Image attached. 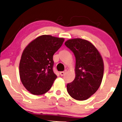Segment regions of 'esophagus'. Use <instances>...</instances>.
I'll return each mask as SVG.
<instances>
[{"label": "esophagus", "mask_w": 122, "mask_h": 122, "mask_svg": "<svg viewBox=\"0 0 122 122\" xmlns=\"http://www.w3.org/2000/svg\"><path fill=\"white\" fill-rule=\"evenodd\" d=\"M66 73V70H65V71H62V72H60V74L61 76H64L65 75Z\"/></svg>", "instance_id": "esophagus-1"}]
</instances>
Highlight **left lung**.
Returning <instances> with one entry per match:
<instances>
[{
  "instance_id": "1",
  "label": "left lung",
  "mask_w": 122,
  "mask_h": 122,
  "mask_svg": "<svg viewBox=\"0 0 122 122\" xmlns=\"http://www.w3.org/2000/svg\"><path fill=\"white\" fill-rule=\"evenodd\" d=\"M65 45L76 57L75 79L67 84V91L76 100H86L102 83L104 72L102 57L94 45L86 40L71 39Z\"/></svg>"
}]
</instances>
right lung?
<instances>
[{
  "label": "right lung",
  "mask_w": 122,
  "mask_h": 122,
  "mask_svg": "<svg viewBox=\"0 0 122 122\" xmlns=\"http://www.w3.org/2000/svg\"><path fill=\"white\" fill-rule=\"evenodd\" d=\"M64 39L49 35L40 36L31 42L22 53L19 76L28 91L43 95L51 88L57 76L53 72V55L62 46Z\"/></svg>",
  "instance_id": "obj_1"
}]
</instances>
